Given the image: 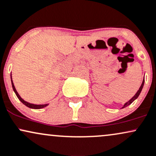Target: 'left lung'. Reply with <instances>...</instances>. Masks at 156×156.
<instances>
[{"instance_id": "8db88e82", "label": "left lung", "mask_w": 156, "mask_h": 156, "mask_svg": "<svg viewBox=\"0 0 156 156\" xmlns=\"http://www.w3.org/2000/svg\"><path fill=\"white\" fill-rule=\"evenodd\" d=\"M144 84V80H143V81H142V85H141V86H140V89L138 90V91H137L136 94L134 95V96H133V98H131V99H130V100L129 101H128V102H126V104H124V105H123V107H122V109H123V108H125V107H128V106H129L130 104H131V103H132V102L133 101H135V100L137 98H138L139 96H140V94L141 91H142V88H143Z\"/></svg>"}]
</instances>
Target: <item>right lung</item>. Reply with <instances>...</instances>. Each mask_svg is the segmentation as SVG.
Returning a JSON list of instances; mask_svg holds the SVG:
<instances>
[{
    "label": "right lung",
    "mask_w": 156,
    "mask_h": 156,
    "mask_svg": "<svg viewBox=\"0 0 156 156\" xmlns=\"http://www.w3.org/2000/svg\"><path fill=\"white\" fill-rule=\"evenodd\" d=\"M11 82H12V88L14 90V93H15L16 96H17V98H19V100L20 101L23 103L24 105H25L26 107L30 108V109H42V108H44L46 107H47V106L49 105V104H30L29 103V102L27 101H25V100L23 99V98L20 97V96L19 95V93H17V91H16V90L15 88V87H14V83H13V81H12V74H11Z\"/></svg>",
    "instance_id": "obj_1"
}]
</instances>
